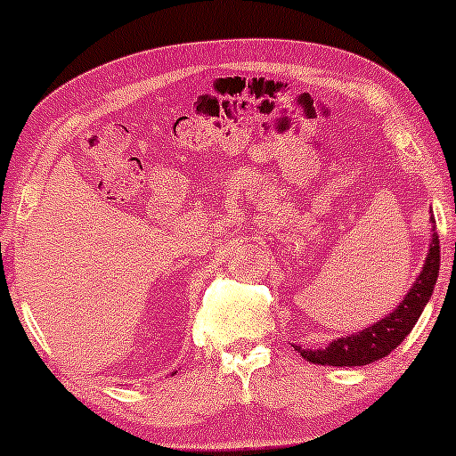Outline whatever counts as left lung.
I'll use <instances>...</instances> for the list:
<instances>
[{
    "label": "left lung",
    "mask_w": 456,
    "mask_h": 456,
    "mask_svg": "<svg viewBox=\"0 0 456 456\" xmlns=\"http://www.w3.org/2000/svg\"><path fill=\"white\" fill-rule=\"evenodd\" d=\"M430 220L435 223V218ZM435 229L436 224L432 227V232ZM436 275H439V236L435 232L432 233L430 251H428L424 271L417 278L411 293L403 297L402 305L393 314L386 315L384 320L369 326V329L360 330V333L335 339V342H330L326 348H320V351L317 348L311 351V348L296 346V344H293V348L306 362L322 366H366L381 360V357L393 353L408 338V333L412 330L415 322L419 320L428 300H430L432 291H435Z\"/></svg>",
    "instance_id": "8db88e82"
}]
</instances>
